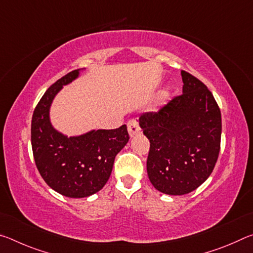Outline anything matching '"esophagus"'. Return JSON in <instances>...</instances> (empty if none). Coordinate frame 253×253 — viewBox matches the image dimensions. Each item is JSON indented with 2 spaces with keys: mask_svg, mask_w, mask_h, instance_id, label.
Returning a JSON list of instances; mask_svg holds the SVG:
<instances>
[{
  "mask_svg": "<svg viewBox=\"0 0 253 253\" xmlns=\"http://www.w3.org/2000/svg\"><path fill=\"white\" fill-rule=\"evenodd\" d=\"M127 127H128V132H129V136L130 137H134L137 134H140V129L139 127V123L137 119H130L129 122L127 123Z\"/></svg>",
  "mask_w": 253,
  "mask_h": 253,
  "instance_id": "obj_1",
  "label": "esophagus"
}]
</instances>
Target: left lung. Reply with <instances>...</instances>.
<instances>
[{"instance_id": "1", "label": "left lung", "mask_w": 253, "mask_h": 253, "mask_svg": "<svg viewBox=\"0 0 253 253\" xmlns=\"http://www.w3.org/2000/svg\"><path fill=\"white\" fill-rule=\"evenodd\" d=\"M183 93L139 117L149 139L147 174L157 191L184 195L207 181L220 153L221 111L202 81L182 71Z\"/></svg>"}]
</instances>
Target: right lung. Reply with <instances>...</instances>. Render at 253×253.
<instances>
[{"mask_svg": "<svg viewBox=\"0 0 253 253\" xmlns=\"http://www.w3.org/2000/svg\"><path fill=\"white\" fill-rule=\"evenodd\" d=\"M80 71H71L51 85L34 109L31 123V144L38 170L52 190L74 199L87 198L105 186L115 157L129 140L126 125L70 137L52 126L50 108L54 97L63 85L78 78Z\"/></svg>", "mask_w": 253, "mask_h": 253, "instance_id": "obj_1", "label": "right lung"}]
</instances>
